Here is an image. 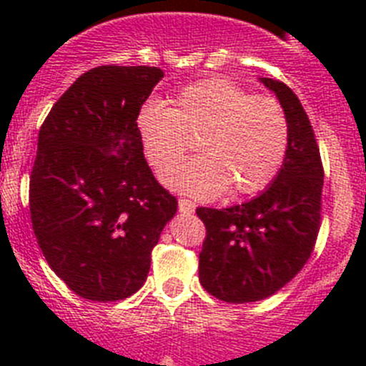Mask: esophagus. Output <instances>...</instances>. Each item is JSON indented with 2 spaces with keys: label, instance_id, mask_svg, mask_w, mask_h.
<instances>
[{
  "label": "esophagus",
  "instance_id": "obj_1",
  "mask_svg": "<svg viewBox=\"0 0 366 366\" xmlns=\"http://www.w3.org/2000/svg\"><path fill=\"white\" fill-rule=\"evenodd\" d=\"M177 207H179V212H183V214H192L194 209H196V203L190 202V199L179 198L177 199Z\"/></svg>",
  "mask_w": 366,
  "mask_h": 366
}]
</instances>
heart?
<instances>
[{
	"mask_svg": "<svg viewBox=\"0 0 366 366\" xmlns=\"http://www.w3.org/2000/svg\"><path fill=\"white\" fill-rule=\"evenodd\" d=\"M135 130L148 163L161 174L199 139L204 155L164 174L170 189L211 199L231 189L253 196L282 168L290 124L280 102L253 95L227 79H205L181 87L172 106L148 100L137 112Z\"/></svg>",
	"mask_w": 366,
	"mask_h": 366,
	"instance_id": "heart-1",
	"label": "heart"
}]
</instances>
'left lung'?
<instances>
[{"label":"left lung","instance_id":"1","mask_svg":"<svg viewBox=\"0 0 366 366\" xmlns=\"http://www.w3.org/2000/svg\"><path fill=\"white\" fill-rule=\"evenodd\" d=\"M260 82L277 95L290 124L280 172L251 202L196 209L207 229L199 282L212 297L234 304L257 302L286 286L312 257L321 227L325 170L308 115L286 84Z\"/></svg>","mask_w":366,"mask_h":366}]
</instances>
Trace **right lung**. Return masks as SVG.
Here are the masks:
<instances>
[{"label": "right lung", "mask_w": 366, "mask_h": 366, "mask_svg": "<svg viewBox=\"0 0 366 366\" xmlns=\"http://www.w3.org/2000/svg\"><path fill=\"white\" fill-rule=\"evenodd\" d=\"M159 67L99 66L56 100L38 134L32 231L51 269L95 302L143 286L177 199L152 174L135 130Z\"/></svg>", "instance_id": "obj_1"}]
</instances>
